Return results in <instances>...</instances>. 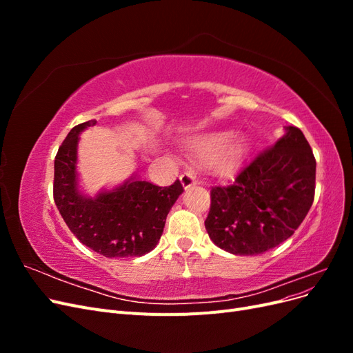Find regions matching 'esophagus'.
<instances>
[{"label":"esophagus","instance_id":"1","mask_svg":"<svg viewBox=\"0 0 353 353\" xmlns=\"http://www.w3.org/2000/svg\"><path fill=\"white\" fill-rule=\"evenodd\" d=\"M179 179H181V184H183L184 188H188L191 185H196L197 184L196 175L193 172H184L183 175L179 176Z\"/></svg>","mask_w":353,"mask_h":353}]
</instances>
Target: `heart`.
Masks as SVG:
<instances>
[{
  "mask_svg": "<svg viewBox=\"0 0 353 353\" xmlns=\"http://www.w3.org/2000/svg\"><path fill=\"white\" fill-rule=\"evenodd\" d=\"M188 150L200 165L209 166L218 175L237 172L249 152L248 141L232 131H209L190 138Z\"/></svg>",
  "mask_w": 353,
  "mask_h": 353,
  "instance_id": "obj_1",
  "label": "heart"
}]
</instances>
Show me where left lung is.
<instances>
[{
    "label": "left lung",
    "instance_id": "left-lung-1",
    "mask_svg": "<svg viewBox=\"0 0 353 353\" xmlns=\"http://www.w3.org/2000/svg\"><path fill=\"white\" fill-rule=\"evenodd\" d=\"M316 162L303 132L285 126L274 145L245 165L230 185L210 190L205 227L218 248L261 254L292 237L315 197Z\"/></svg>",
    "mask_w": 353,
    "mask_h": 353
}]
</instances>
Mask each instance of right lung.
I'll return each instance as SVG.
<instances>
[{
  "mask_svg": "<svg viewBox=\"0 0 353 353\" xmlns=\"http://www.w3.org/2000/svg\"><path fill=\"white\" fill-rule=\"evenodd\" d=\"M95 121L79 123L59 147L54 160L52 196L66 225L82 244L105 258H134L153 250L162 236L166 216L184 188L176 179L159 187L148 181L130 179L97 197L78 190V134Z\"/></svg>",
  "mask_w": 353,
  "mask_h": 353,
  "instance_id": "obj_1",
  "label": "right lung"
}]
</instances>
